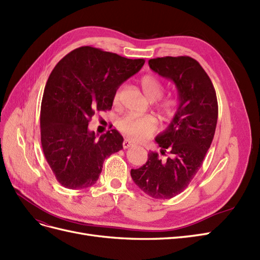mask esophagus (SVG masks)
I'll use <instances>...</instances> for the list:
<instances>
[{
  "label": "esophagus",
  "instance_id": "1",
  "mask_svg": "<svg viewBox=\"0 0 260 260\" xmlns=\"http://www.w3.org/2000/svg\"><path fill=\"white\" fill-rule=\"evenodd\" d=\"M122 146H123V148H129V147L133 146V143L129 140H124L123 143H122Z\"/></svg>",
  "mask_w": 260,
  "mask_h": 260
}]
</instances>
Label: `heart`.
Instances as JSON below:
<instances>
[{"mask_svg": "<svg viewBox=\"0 0 260 260\" xmlns=\"http://www.w3.org/2000/svg\"><path fill=\"white\" fill-rule=\"evenodd\" d=\"M141 86L146 98L151 101L159 99L165 90L164 83L154 75H144L140 80ZM121 86L118 88L113 96V103L119 104L121 96ZM158 108L165 117L174 116L177 111V100L172 98L162 99ZM118 128L125 137L135 141H143L151 137L157 129V120L153 116H124L118 122Z\"/></svg>", "mask_w": 260, "mask_h": 260, "instance_id": "1", "label": "heart"}]
</instances>
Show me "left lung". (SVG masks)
I'll list each match as a JSON object with an SVG mask.
<instances>
[{
	"mask_svg": "<svg viewBox=\"0 0 260 260\" xmlns=\"http://www.w3.org/2000/svg\"><path fill=\"white\" fill-rule=\"evenodd\" d=\"M152 70L174 81L179 107L166 131L156 137L160 154L148 153L131 178L153 199L168 200L183 192L202 166L215 136L218 102L210 78L190 56H166L148 60Z\"/></svg>",
	"mask_w": 260,
	"mask_h": 260,
	"instance_id": "left-lung-1",
	"label": "left lung"
}]
</instances>
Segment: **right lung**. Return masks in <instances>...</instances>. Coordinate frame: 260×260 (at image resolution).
<instances>
[{"mask_svg":"<svg viewBox=\"0 0 260 260\" xmlns=\"http://www.w3.org/2000/svg\"><path fill=\"white\" fill-rule=\"evenodd\" d=\"M143 58L130 59L92 46L62 57L46 82L40 114L41 144L58 182L72 190L92 186L105 158L122 148L117 130L100 138L89 131L94 114L109 111L115 91L142 68Z\"/></svg>","mask_w":260,"mask_h":260,"instance_id":"1","label":"right lung"}]
</instances>
